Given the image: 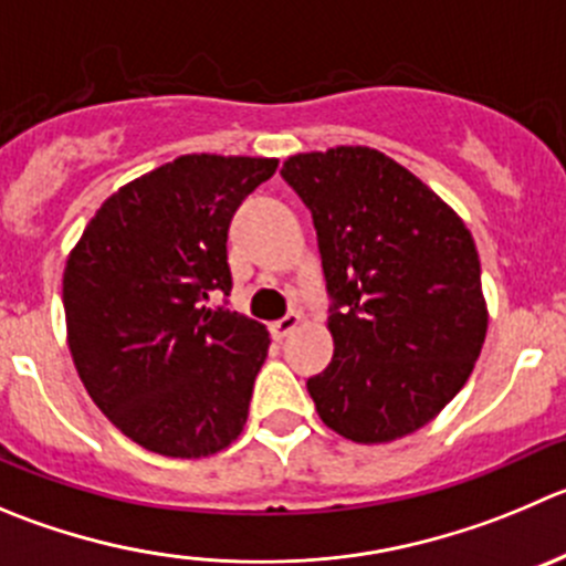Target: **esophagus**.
Masks as SVG:
<instances>
[{"mask_svg": "<svg viewBox=\"0 0 566 566\" xmlns=\"http://www.w3.org/2000/svg\"><path fill=\"white\" fill-rule=\"evenodd\" d=\"M300 322H303V316L297 314V311H292V314H286V316H280L277 322H272V333L277 338H283V336H289V333L294 331V327L300 325Z\"/></svg>", "mask_w": 566, "mask_h": 566, "instance_id": "obj_1", "label": "esophagus"}]
</instances>
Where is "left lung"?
I'll use <instances>...</instances> for the list:
<instances>
[{
	"label": "left lung",
	"mask_w": 566,
	"mask_h": 566,
	"mask_svg": "<svg viewBox=\"0 0 566 566\" xmlns=\"http://www.w3.org/2000/svg\"><path fill=\"white\" fill-rule=\"evenodd\" d=\"M311 211L333 360L308 378L322 422L360 444L428 424L486 338L481 261L467 224L384 153L336 147L280 169Z\"/></svg>",
	"instance_id": "1"
}]
</instances>
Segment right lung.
<instances>
[{"label": "right lung", "mask_w": 566, "mask_h": 566, "mask_svg": "<svg viewBox=\"0 0 566 566\" xmlns=\"http://www.w3.org/2000/svg\"><path fill=\"white\" fill-rule=\"evenodd\" d=\"M274 169V158L182 155L107 197L69 255L74 367L149 453L202 459L244 430L269 333L208 300L233 289L230 222Z\"/></svg>", "instance_id": "add662e5"}]
</instances>
